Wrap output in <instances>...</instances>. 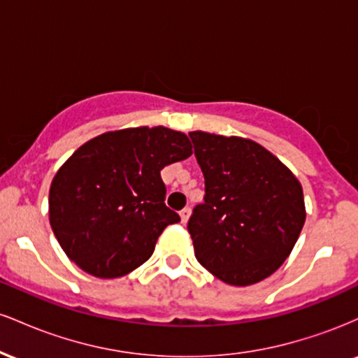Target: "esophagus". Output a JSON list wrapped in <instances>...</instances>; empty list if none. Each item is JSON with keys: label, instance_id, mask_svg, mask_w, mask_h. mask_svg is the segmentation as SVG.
<instances>
[{"label": "esophagus", "instance_id": "34e87169", "mask_svg": "<svg viewBox=\"0 0 358 358\" xmlns=\"http://www.w3.org/2000/svg\"><path fill=\"white\" fill-rule=\"evenodd\" d=\"M180 219H182V224H187L188 219H190V208H183V210L180 212Z\"/></svg>", "mask_w": 358, "mask_h": 358}]
</instances>
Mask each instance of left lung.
Returning a JSON list of instances; mask_svg holds the SVG:
<instances>
[{"label":"left lung","instance_id":"8db88e82","mask_svg":"<svg viewBox=\"0 0 358 358\" xmlns=\"http://www.w3.org/2000/svg\"><path fill=\"white\" fill-rule=\"evenodd\" d=\"M188 134L205 178V202L188 220L196 261L227 285H256L278 271L301 234V183L252 139Z\"/></svg>","mask_w":358,"mask_h":358}]
</instances>
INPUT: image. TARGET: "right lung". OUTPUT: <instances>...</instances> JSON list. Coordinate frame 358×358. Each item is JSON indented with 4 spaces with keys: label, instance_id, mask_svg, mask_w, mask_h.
Returning a JSON list of instances; mask_svg holds the SVG:
<instances>
[{
    "label": "right lung",
    "instance_id": "obj_1",
    "mask_svg": "<svg viewBox=\"0 0 358 358\" xmlns=\"http://www.w3.org/2000/svg\"><path fill=\"white\" fill-rule=\"evenodd\" d=\"M192 153L187 134L165 126L108 131L73 151L48 193L52 231L67 257L102 279L146 262L162 232L180 222L165 205L159 171Z\"/></svg>",
    "mask_w": 358,
    "mask_h": 358
}]
</instances>
